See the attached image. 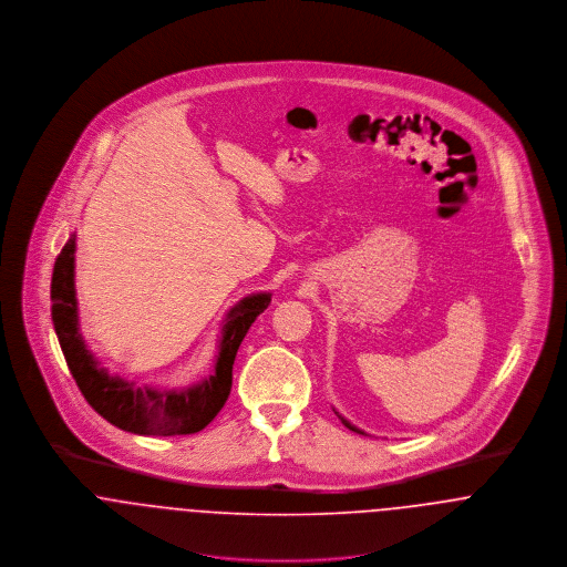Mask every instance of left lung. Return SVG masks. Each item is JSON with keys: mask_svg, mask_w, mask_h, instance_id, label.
Instances as JSON below:
<instances>
[{"mask_svg": "<svg viewBox=\"0 0 567 567\" xmlns=\"http://www.w3.org/2000/svg\"><path fill=\"white\" fill-rule=\"evenodd\" d=\"M332 411H334V413H337V417H339V420H341V422H343V426H346V429H350V431H354V433H359V435H368V433H365V431H361V429H359V426H354V424H352V422H350V420H346V417H343V415H341V413H339V411H337V409H332Z\"/></svg>", "mask_w": 567, "mask_h": 567, "instance_id": "1", "label": "left lung"}]
</instances>
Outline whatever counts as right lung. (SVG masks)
Listing matches in <instances>:
<instances>
[{
	"mask_svg": "<svg viewBox=\"0 0 567 567\" xmlns=\"http://www.w3.org/2000/svg\"><path fill=\"white\" fill-rule=\"evenodd\" d=\"M271 302L269 291L239 300L221 321L215 365L208 377L189 386H136L134 380L113 377L86 348L80 332L75 298V233L64 244L52 274V321L64 361L86 402L113 426L134 435H190L213 422L230 395L237 350L254 319Z\"/></svg>",
	"mask_w": 567,
	"mask_h": 567,
	"instance_id": "add662e5",
	"label": "right lung"
}]
</instances>
